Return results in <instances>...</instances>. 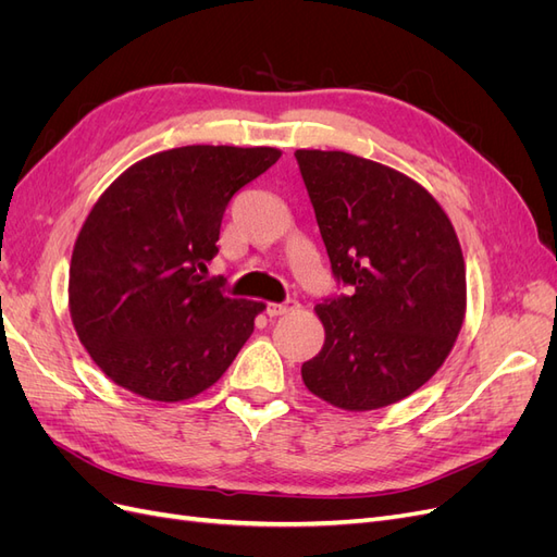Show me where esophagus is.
<instances>
[{"instance_id": "obj_1", "label": "esophagus", "mask_w": 557, "mask_h": 557, "mask_svg": "<svg viewBox=\"0 0 557 557\" xmlns=\"http://www.w3.org/2000/svg\"><path fill=\"white\" fill-rule=\"evenodd\" d=\"M299 309V301L297 299H285L281 305H267V313L276 318V315H285V313H293Z\"/></svg>"}]
</instances>
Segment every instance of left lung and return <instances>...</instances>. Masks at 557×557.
Instances as JSON below:
<instances>
[{"label": "left lung", "instance_id": "8db88e82", "mask_svg": "<svg viewBox=\"0 0 557 557\" xmlns=\"http://www.w3.org/2000/svg\"><path fill=\"white\" fill-rule=\"evenodd\" d=\"M334 278L315 307L325 344L301 364L309 391L372 411L425 385L458 339L465 258L436 199L391 166L344 150H295Z\"/></svg>", "mask_w": 557, "mask_h": 557}]
</instances>
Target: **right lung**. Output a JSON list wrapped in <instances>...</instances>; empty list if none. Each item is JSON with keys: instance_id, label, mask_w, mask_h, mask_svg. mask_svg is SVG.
<instances>
[{"instance_id": "right-lung-1", "label": "right lung", "mask_w": 557, "mask_h": 557, "mask_svg": "<svg viewBox=\"0 0 557 557\" xmlns=\"http://www.w3.org/2000/svg\"><path fill=\"white\" fill-rule=\"evenodd\" d=\"M278 148L181 146L132 164L83 223L70 267V313L95 364L156 401L199 395L252 334L262 301L205 278L225 207Z\"/></svg>"}]
</instances>
